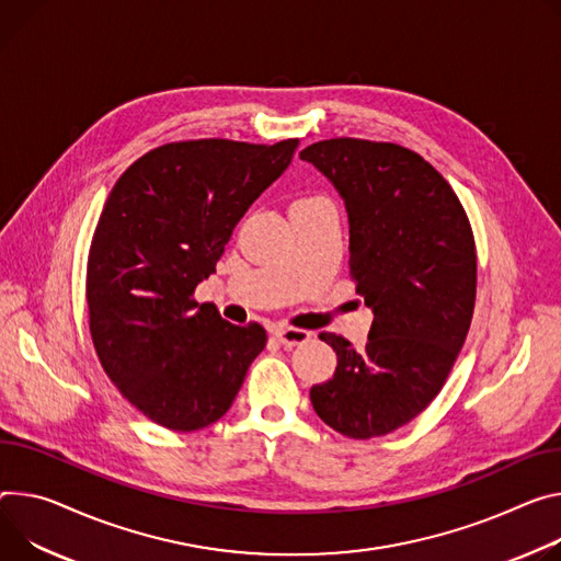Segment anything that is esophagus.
Listing matches in <instances>:
<instances>
[{
	"label": "esophagus",
	"instance_id": "1",
	"mask_svg": "<svg viewBox=\"0 0 561 561\" xmlns=\"http://www.w3.org/2000/svg\"><path fill=\"white\" fill-rule=\"evenodd\" d=\"M275 337H277L286 348H290V346H297V344H301V342L311 340V333L304 331V329H293V327H275Z\"/></svg>",
	"mask_w": 561,
	"mask_h": 561
}]
</instances>
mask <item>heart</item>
Wrapping results in <instances>:
<instances>
[{
    "label": "heart",
    "mask_w": 561,
    "mask_h": 561,
    "mask_svg": "<svg viewBox=\"0 0 561 561\" xmlns=\"http://www.w3.org/2000/svg\"><path fill=\"white\" fill-rule=\"evenodd\" d=\"M311 201H322L320 196H311V198H299L297 203H311Z\"/></svg>",
    "instance_id": "obj_1"
}]
</instances>
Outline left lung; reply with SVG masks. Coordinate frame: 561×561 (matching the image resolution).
Returning <instances> with one entry per match:
<instances>
[{
	"label": "left lung",
	"mask_w": 561,
	"mask_h": 561,
	"mask_svg": "<svg viewBox=\"0 0 561 561\" xmlns=\"http://www.w3.org/2000/svg\"><path fill=\"white\" fill-rule=\"evenodd\" d=\"M348 215V268L374 311L355 351L335 333L331 380L311 387L318 416L348 438L385 436L443 389L470 331L477 297L474 234L449 183L416 151L360 138L309 145Z\"/></svg>",
	"instance_id": "left-lung-1"
}]
</instances>
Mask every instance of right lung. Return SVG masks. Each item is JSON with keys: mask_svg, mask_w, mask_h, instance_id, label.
<instances>
[{"mask_svg": "<svg viewBox=\"0 0 561 561\" xmlns=\"http://www.w3.org/2000/svg\"><path fill=\"white\" fill-rule=\"evenodd\" d=\"M297 142H168L110 192L87 264L89 329L105 374L149 421L174 432L219 421L266 346L264 327L230 324L192 295Z\"/></svg>", "mask_w": 561, "mask_h": 561, "instance_id": "right-lung-1", "label": "right lung"}]
</instances>
